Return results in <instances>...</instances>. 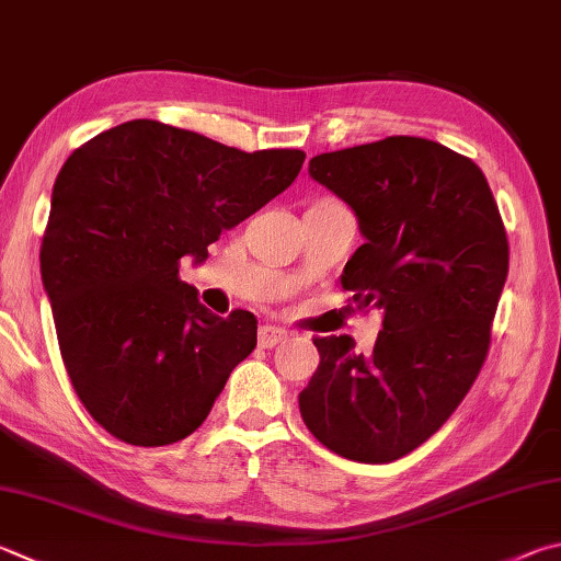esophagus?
<instances>
[{
	"label": "esophagus",
	"instance_id": "esophagus-1",
	"mask_svg": "<svg viewBox=\"0 0 561 561\" xmlns=\"http://www.w3.org/2000/svg\"><path fill=\"white\" fill-rule=\"evenodd\" d=\"M284 339H287V331L279 329V325H272V323L260 325L257 343L262 345V348H274V345L282 343Z\"/></svg>",
	"mask_w": 561,
	"mask_h": 561
}]
</instances>
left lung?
<instances>
[{
	"label": "left lung",
	"mask_w": 561,
	"mask_h": 561,
	"mask_svg": "<svg viewBox=\"0 0 561 561\" xmlns=\"http://www.w3.org/2000/svg\"><path fill=\"white\" fill-rule=\"evenodd\" d=\"M309 174L358 216L365 242L341 284L385 319L370 353L316 335L301 420L333 454L390 463L442 430L483 368L511 260L505 226L483 171L432 139L329 151Z\"/></svg>",
	"instance_id": "1"
}]
</instances>
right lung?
I'll list each match as a JSON object with an SVG mask.
<instances>
[{"mask_svg":"<svg viewBox=\"0 0 561 561\" xmlns=\"http://www.w3.org/2000/svg\"><path fill=\"white\" fill-rule=\"evenodd\" d=\"M301 149L240 151L198 131L131 119L58 171L41 277L60 358L88 414L115 439L167 446L206 420L257 319L216 316L181 282L208 245L299 176Z\"/></svg>","mask_w":561,"mask_h":561,"instance_id":"right-lung-1","label":"right lung"}]
</instances>
